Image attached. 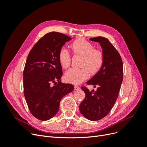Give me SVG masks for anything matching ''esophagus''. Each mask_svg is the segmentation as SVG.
I'll return each instance as SVG.
<instances>
[{"label": "esophagus", "instance_id": "obj_1", "mask_svg": "<svg viewBox=\"0 0 147 147\" xmlns=\"http://www.w3.org/2000/svg\"><path fill=\"white\" fill-rule=\"evenodd\" d=\"M74 88H75V90H80V86H78V85H76V84H75V85L74 86Z\"/></svg>", "mask_w": 147, "mask_h": 147}]
</instances>
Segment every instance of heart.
<instances>
[{"label": "heart", "instance_id": "1", "mask_svg": "<svg viewBox=\"0 0 147 147\" xmlns=\"http://www.w3.org/2000/svg\"><path fill=\"white\" fill-rule=\"evenodd\" d=\"M70 48L76 55L82 56L81 69H70L67 71L64 78L67 82L78 84L83 82L89 76L98 73L104 63V53L99 49L94 48V45L86 40L78 38L71 43ZM58 59L62 67L67 69L70 65L71 56L70 53L64 48L59 51Z\"/></svg>", "mask_w": 147, "mask_h": 147}]
</instances>
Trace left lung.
<instances>
[{"label":"left lung","mask_w":147,"mask_h":147,"mask_svg":"<svg viewBox=\"0 0 147 147\" xmlns=\"http://www.w3.org/2000/svg\"><path fill=\"white\" fill-rule=\"evenodd\" d=\"M99 42L104 55V63L99 72L86 83L97 86L90 91L82 86L85 98L79 106L80 113L86 118L97 121L106 117L113 108L119 94L123 81V65L119 53L109 39L103 37L91 38Z\"/></svg>","instance_id":"left-lung-1"}]
</instances>
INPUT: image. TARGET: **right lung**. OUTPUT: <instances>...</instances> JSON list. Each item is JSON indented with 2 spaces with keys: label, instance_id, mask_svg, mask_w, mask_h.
Returning a JSON list of instances; mask_svg holds the SVG:
<instances>
[{
  "label": "right lung",
  "instance_id": "add662e5",
  "mask_svg": "<svg viewBox=\"0 0 147 147\" xmlns=\"http://www.w3.org/2000/svg\"><path fill=\"white\" fill-rule=\"evenodd\" d=\"M71 39L59 32H49L35 44L26 60L23 72L24 97L30 113L42 121L54 117L61 99L74 90L72 84L60 80L63 70L58 59L59 50ZM52 82L55 83L54 86Z\"/></svg>",
  "mask_w": 147,
  "mask_h": 147
}]
</instances>
